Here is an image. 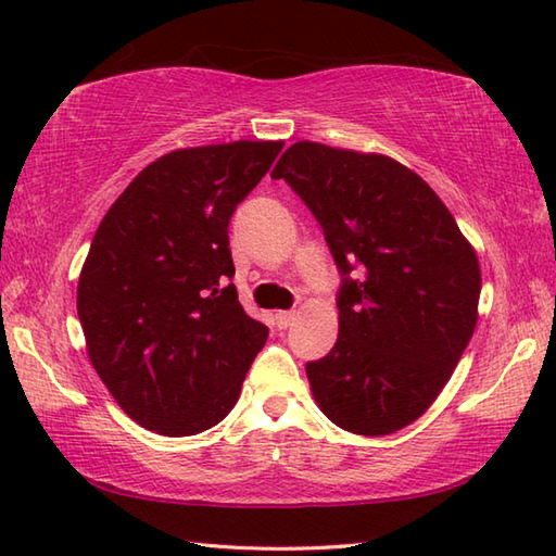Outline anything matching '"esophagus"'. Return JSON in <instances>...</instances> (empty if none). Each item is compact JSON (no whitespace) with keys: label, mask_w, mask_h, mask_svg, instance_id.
<instances>
[{"label":"esophagus","mask_w":556,"mask_h":556,"mask_svg":"<svg viewBox=\"0 0 556 556\" xmlns=\"http://www.w3.org/2000/svg\"><path fill=\"white\" fill-rule=\"evenodd\" d=\"M275 320H277L279 329H287V327L293 325V320H296V313H293V311H279L275 315Z\"/></svg>","instance_id":"34e87169"}]
</instances>
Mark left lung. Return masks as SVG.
Returning a JSON list of instances; mask_svg holds the SVG:
<instances>
[{"instance_id": "1", "label": "left lung", "mask_w": 556, "mask_h": 556, "mask_svg": "<svg viewBox=\"0 0 556 556\" xmlns=\"http://www.w3.org/2000/svg\"><path fill=\"white\" fill-rule=\"evenodd\" d=\"M271 179L311 207L344 277L337 344L305 365L315 404L353 434L406 428L473 337L482 285L473 245L416 172L377 152L299 140Z\"/></svg>"}]
</instances>
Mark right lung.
I'll use <instances>...</instances> for the list:
<instances>
[{"label":"right lung","instance_id":"1","mask_svg":"<svg viewBox=\"0 0 556 556\" xmlns=\"http://www.w3.org/2000/svg\"><path fill=\"white\" fill-rule=\"evenodd\" d=\"M281 148L233 140L167 152L92 236L76 296L88 358L146 430L198 434L239 401L267 327L231 285L229 219Z\"/></svg>","mask_w":556,"mask_h":556}]
</instances>
